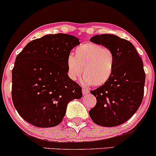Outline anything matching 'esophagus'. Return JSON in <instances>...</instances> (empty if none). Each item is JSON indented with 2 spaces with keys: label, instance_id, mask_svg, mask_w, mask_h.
Wrapping results in <instances>:
<instances>
[{
  "label": "esophagus",
  "instance_id": "34e87169",
  "mask_svg": "<svg viewBox=\"0 0 156 156\" xmlns=\"http://www.w3.org/2000/svg\"><path fill=\"white\" fill-rule=\"evenodd\" d=\"M82 92H83V95H86V94H88V93H89V91L87 89L83 88V89H82Z\"/></svg>",
  "mask_w": 156,
  "mask_h": 156
}]
</instances>
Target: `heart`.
Here are the masks:
<instances>
[{
  "instance_id": "b5f03b06",
  "label": "heart",
  "mask_w": 156,
  "mask_h": 156,
  "mask_svg": "<svg viewBox=\"0 0 156 156\" xmlns=\"http://www.w3.org/2000/svg\"><path fill=\"white\" fill-rule=\"evenodd\" d=\"M75 56L67 58L68 76L73 80L83 74L82 83L99 87L108 82L114 68V54L110 48L94 42L80 44L74 51ZM84 69H83V68Z\"/></svg>"
}]
</instances>
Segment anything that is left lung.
<instances>
[{"label": "left lung", "mask_w": 156, "mask_h": 156, "mask_svg": "<svg viewBox=\"0 0 156 156\" xmlns=\"http://www.w3.org/2000/svg\"><path fill=\"white\" fill-rule=\"evenodd\" d=\"M90 40L110 48L115 61L108 82L91 91L97 103L89 116L97 125L117 126L128 121L142 102L145 82L142 60L131 42L116 35H95Z\"/></svg>", "instance_id": "8db88e82"}]
</instances>
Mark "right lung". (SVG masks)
Wrapping results in <instances>:
<instances>
[{"instance_id":"add662e5","label":"right lung","mask_w":156,"mask_h":156,"mask_svg":"<svg viewBox=\"0 0 156 156\" xmlns=\"http://www.w3.org/2000/svg\"><path fill=\"white\" fill-rule=\"evenodd\" d=\"M79 39L64 34L28 42L12 69V98L23 119L39 128L62 122L69 102L82 97L81 87L68 76L67 58Z\"/></svg>"}]
</instances>
